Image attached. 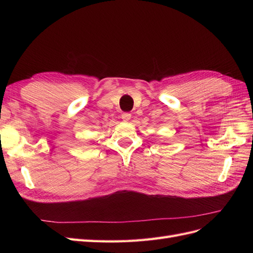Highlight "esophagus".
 <instances>
[{
	"instance_id": "34e87169",
	"label": "esophagus",
	"mask_w": 253,
	"mask_h": 253,
	"mask_svg": "<svg viewBox=\"0 0 253 253\" xmlns=\"http://www.w3.org/2000/svg\"><path fill=\"white\" fill-rule=\"evenodd\" d=\"M121 118L124 119V121H128L129 119H131V114L129 113H124L121 115Z\"/></svg>"
}]
</instances>
